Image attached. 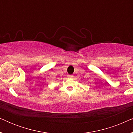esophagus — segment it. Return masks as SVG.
Here are the masks:
<instances>
[{
  "label": "esophagus",
  "mask_w": 133,
  "mask_h": 133,
  "mask_svg": "<svg viewBox=\"0 0 133 133\" xmlns=\"http://www.w3.org/2000/svg\"><path fill=\"white\" fill-rule=\"evenodd\" d=\"M68 77H70V78H72V77H73V76H72V75H68Z\"/></svg>",
  "instance_id": "obj_1"
}]
</instances>
